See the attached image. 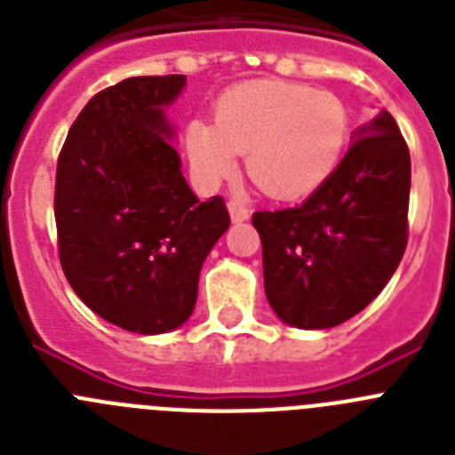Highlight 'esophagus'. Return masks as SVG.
Returning a JSON list of instances; mask_svg holds the SVG:
<instances>
[{"label":"esophagus","instance_id":"1","mask_svg":"<svg viewBox=\"0 0 455 455\" xmlns=\"http://www.w3.org/2000/svg\"><path fill=\"white\" fill-rule=\"evenodd\" d=\"M228 209H230V219H232V223H243V220L251 219V212H248V209L243 207V204L235 203V200H232V203L228 204Z\"/></svg>","mask_w":455,"mask_h":455}]
</instances>
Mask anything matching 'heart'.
Here are the masks:
<instances>
[{"label": "heart", "mask_w": 455, "mask_h": 455, "mask_svg": "<svg viewBox=\"0 0 455 455\" xmlns=\"http://www.w3.org/2000/svg\"><path fill=\"white\" fill-rule=\"evenodd\" d=\"M214 120L188 124L187 150L196 171L216 182L235 172L236 155H246L248 178L284 203L307 198L331 180L351 132L337 95L280 79L225 91Z\"/></svg>", "instance_id": "1"}]
</instances>
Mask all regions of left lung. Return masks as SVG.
Wrapping results in <instances>:
<instances>
[{"label":"left lung","instance_id":"left-lung-1","mask_svg":"<svg viewBox=\"0 0 455 455\" xmlns=\"http://www.w3.org/2000/svg\"><path fill=\"white\" fill-rule=\"evenodd\" d=\"M408 200V146L392 114L380 111L303 204L252 214L273 312L303 331L363 312L403 257Z\"/></svg>","mask_w":455,"mask_h":455}]
</instances>
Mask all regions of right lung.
Here are the masks:
<instances>
[{
    "label": "right lung",
    "instance_id": "obj_1",
    "mask_svg": "<svg viewBox=\"0 0 455 455\" xmlns=\"http://www.w3.org/2000/svg\"><path fill=\"white\" fill-rule=\"evenodd\" d=\"M184 75L130 77L92 95L56 164L59 259L79 299L139 335L191 316L203 262L230 228L220 196L200 203L171 146Z\"/></svg>",
    "mask_w": 455,
    "mask_h": 455
}]
</instances>
